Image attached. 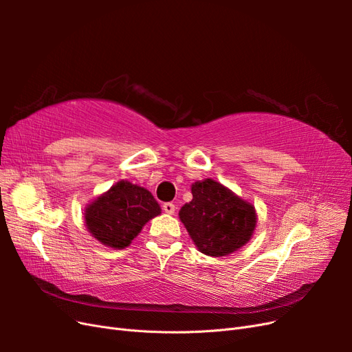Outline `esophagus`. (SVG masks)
Wrapping results in <instances>:
<instances>
[{
    "instance_id": "1",
    "label": "esophagus",
    "mask_w": 352,
    "mask_h": 352,
    "mask_svg": "<svg viewBox=\"0 0 352 352\" xmlns=\"http://www.w3.org/2000/svg\"><path fill=\"white\" fill-rule=\"evenodd\" d=\"M163 210H164V212H167V214H173L176 210V206L173 204V202H164Z\"/></svg>"
}]
</instances>
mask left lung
<instances>
[{
  "mask_svg": "<svg viewBox=\"0 0 352 352\" xmlns=\"http://www.w3.org/2000/svg\"><path fill=\"white\" fill-rule=\"evenodd\" d=\"M190 190L192 201L180 208L179 217L202 254L223 257L250 241L257 223L250 202L211 179L195 182Z\"/></svg>",
  "mask_w": 352,
  "mask_h": 352,
  "instance_id": "obj_1",
  "label": "left lung"
}]
</instances>
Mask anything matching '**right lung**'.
Instances as JSON below:
<instances>
[{"instance_id":"add662e5","label":"right lung","mask_w":352,"mask_h":352,"mask_svg":"<svg viewBox=\"0 0 352 352\" xmlns=\"http://www.w3.org/2000/svg\"><path fill=\"white\" fill-rule=\"evenodd\" d=\"M160 212L162 208L150 190L120 180L87 208L85 223L95 239L120 250Z\"/></svg>"}]
</instances>
